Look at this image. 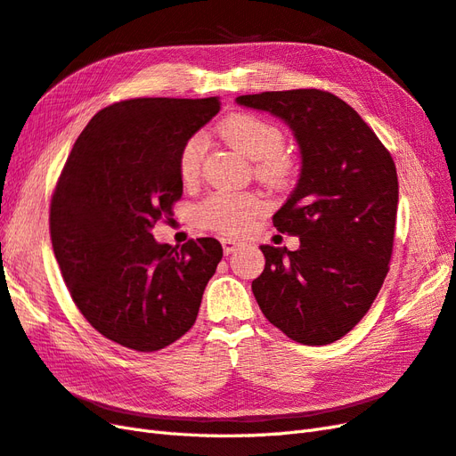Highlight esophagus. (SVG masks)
<instances>
[{"label": "esophagus", "mask_w": 456, "mask_h": 456, "mask_svg": "<svg viewBox=\"0 0 456 456\" xmlns=\"http://www.w3.org/2000/svg\"><path fill=\"white\" fill-rule=\"evenodd\" d=\"M221 246H224V252H225V256H229V254H232V252H237L240 246H242V242H239V240H235V239H221Z\"/></svg>", "instance_id": "34e87169"}]
</instances>
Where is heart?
Wrapping results in <instances>:
<instances>
[{
    "label": "heart",
    "instance_id": "heart-1",
    "mask_svg": "<svg viewBox=\"0 0 456 456\" xmlns=\"http://www.w3.org/2000/svg\"><path fill=\"white\" fill-rule=\"evenodd\" d=\"M219 135L229 145L239 149L254 160V174L269 187H284L294 175V159L284 151V132L264 116L252 112H235L221 120ZM206 152L202 134H192L179 151L177 167L185 183L199 177ZM265 204L252 192L217 191L194 208V219L208 231L240 235L252 225L254 217L264 214Z\"/></svg>",
    "mask_w": 456,
    "mask_h": 456
}]
</instances>
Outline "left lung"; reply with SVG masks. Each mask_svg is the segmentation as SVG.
Here are the masks:
<instances>
[{"mask_svg":"<svg viewBox=\"0 0 456 456\" xmlns=\"http://www.w3.org/2000/svg\"><path fill=\"white\" fill-rule=\"evenodd\" d=\"M290 126L302 152L292 194L273 216L300 248L259 246L252 281L259 309L292 340L327 346L367 315L389 271L399 183L392 154L347 102L329 91H264L237 97Z\"/></svg>","mask_w":456,"mask_h":456,"instance_id":"left-lung-1","label":"left lung"}]
</instances>
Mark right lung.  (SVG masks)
<instances>
[{"instance_id": "1", "label": "right lung", "mask_w": 456, "mask_h": 456, "mask_svg": "<svg viewBox=\"0 0 456 456\" xmlns=\"http://www.w3.org/2000/svg\"><path fill=\"white\" fill-rule=\"evenodd\" d=\"M219 112V99L139 97L89 120L57 181L51 244L76 307L124 347L159 351L197 321L224 248L216 239L179 248L152 227L183 194V142Z\"/></svg>"}]
</instances>
